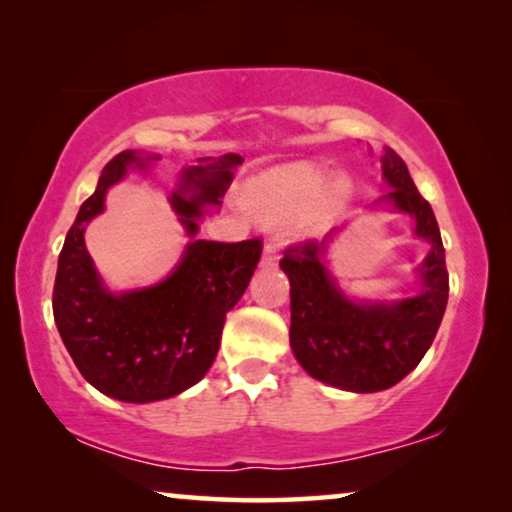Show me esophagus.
I'll list each match as a JSON object with an SVG mask.
<instances>
[{
    "instance_id": "esophagus-1",
    "label": "esophagus",
    "mask_w": 512,
    "mask_h": 512,
    "mask_svg": "<svg viewBox=\"0 0 512 512\" xmlns=\"http://www.w3.org/2000/svg\"><path fill=\"white\" fill-rule=\"evenodd\" d=\"M278 262V246L273 241H269L264 246V255H262V264L264 266H273Z\"/></svg>"
}]
</instances>
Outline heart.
Segmentation results:
<instances>
[{
    "instance_id": "1",
    "label": "heart",
    "mask_w": 512,
    "mask_h": 512,
    "mask_svg": "<svg viewBox=\"0 0 512 512\" xmlns=\"http://www.w3.org/2000/svg\"><path fill=\"white\" fill-rule=\"evenodd\" d=\"M352 195L347 177H333L315 165H285L257 177L248 188L250 209L266 218L299 220L301 232H319L331 223Z\"/></svg>"
}]
</instances>
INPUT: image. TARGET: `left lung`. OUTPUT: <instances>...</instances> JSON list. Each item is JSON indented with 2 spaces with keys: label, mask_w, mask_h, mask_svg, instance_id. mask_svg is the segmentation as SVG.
I'll return each mask as SVG.
<instances>
[{
  "label": "left lung",
  "mask_w": 512,
  "mask_h": 512,
  "mask_svg": "<svg viewBox=\"0 0 512 512\" xmlns=\"http://www.w3.org/2000/svg\"><path fill=\"white\" fill-rule=\"evenodd\" d=\"M381 172L391 190L379 202L414 218V234L430 243L418 266L416 294L358 301L342 292L326 259L342 227L322 241L296 243L280 259L292 296L289 345L296 361L310 377L352 393L386 391L407 377L430 349L448 303L446 253L432 207L388 147L381 151Z\"/></svg>",
  "instance_id": "8db88e82"
}]
</instances>
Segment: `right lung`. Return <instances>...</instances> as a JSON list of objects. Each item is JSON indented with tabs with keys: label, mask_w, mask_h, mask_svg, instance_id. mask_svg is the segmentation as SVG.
Masks as SVG:
<instances>
[{
	"label": "right lung",
	"mask_w": 512,
	"mask_h": 512,
	"mask_svg": "<svg viewBox=\"0 0 512 512\" xmlns=\"http://www.w3.org/2000/svg\"><path fill=\"white\" fill-rule=\"evenodd\" d=\"M156 154L126 149L103 167L94 195L82 202L66 234L52 292L61 340L80 375L108 398L156 402L179 395L216 361L225 317L246 292L262 255V241L220 243L195 239L200 218L218 209L234 179L239 154L197 158L183 167L170 204L190 236L165 280L114 294L87 253L85 230L105 209L108 190L131 167L147 172Z\"/></svg>",
	"instance_id": "obj_1"
}]
</instances>
